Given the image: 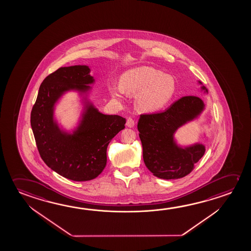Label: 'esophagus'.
Here are the masks:
<instances>
[{
    "instance_id": "esophagus-1",
    "label": "esophagus",
    "mask_w": 251,
    "mask_h": 251,
    "mask_svg": "<svg viewBox=\"0 0 251 251\" xmlns=\"http://www.w3.org/2000/svg\"><path fill=\"white\" fill-rule=\"evenodd\" d=\"M127 127H133L135 126V121L132 119L131 117H128L127 119V123H126Z\"/></svg>"
}]
</instances>
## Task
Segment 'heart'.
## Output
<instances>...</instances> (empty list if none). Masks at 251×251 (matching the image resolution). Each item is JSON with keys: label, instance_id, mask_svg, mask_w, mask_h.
Here are the masks:
<instances>
[{"label": "heart", "instance_id": "obj_1", "mask_svg": "<svg viewBox=\"0 0 251 251\" xmlns=\"http://www.w3.org/2000/svg\"><path fill=\"white\" fill-rule=\"evenodd\" d=\"M114 97L123 99L125 93L137 95V106L141 111L160 110L173 99L176 92L174 78L151 66H139L122 74L119 85L108 86Z\"/></svg>", "mask_w": 251, "mask_h": 251}]
</instances>
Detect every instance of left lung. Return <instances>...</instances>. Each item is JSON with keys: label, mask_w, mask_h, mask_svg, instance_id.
I'll list each match as a JSON object with an SVG mask.
<instances>
[{"label": "left lung", "mask_w": 251, "mask_h": 251, "mask_svg": "<svg viewBox=\"0 0 251 251\" xmlns=\"http://www.w3.org/2000/svg\"><path fill=\"white\" fill-rule=\"evenodd\" d=\"M201 90L207 93L204 86ZM204 108L205 104L201 98L185 96L165 111L140 115L137 129L144 164L154 176L177 179L193 171L194 165L205 154V145L197 143L182 147L175 141L174 134L183 125L197 119Z\"/></svg>", "instance_id": "left-lung-1"}]
</instances>
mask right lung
<instances>
[{
  "instance_id": "right-lung-1",
  "label": "right lung",
  "mask_w": 251,
  "mask_h": 251,
  "mask_svg": "<svg viewBox=\"0 0 251 251\" xmlns=\"http://www.w3.org/2000/svg\"><path fill=\"white\" fill-rule=\"evenodd\" d=\"M94 83L87 66L60 67L44 79L31 110L30 124L42 159L71 180H91L102 173L107 145L126 124L124 117L104 115L91 103L88 85ZM68 90H77L84 105L78 126L72 133L59 127L53 118L55 103Z\"/></svg>"
}]
</instances>
